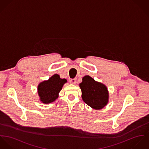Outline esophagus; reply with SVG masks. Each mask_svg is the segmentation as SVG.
Instances as JSON below:
<instances>
[{
    "label": "esophagus",
    "instance_id": "obj_1",
    "mask_svg": "<svg viewBox=\"0 0 149 149\" xmlns=\"http://www.w3.org/2000/svg\"><path fill=\"white\" fill-rule=\"evenodd\" d=\"M70 83L72 84H75L77 82V78H74V79H71L70 81Z\"/></svg>",
    "mask_w": 149,
    "mask_h": 149
}]
</instances>
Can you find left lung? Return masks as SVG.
<instances>
[{
  "instance_id": "obj_1",
  "label": "left lung",
  "mask_w": 149,
  "mask_h": 149,
  "mask_svg": "<svg viewBox=\"0 0 149 149\" xmlns=\"http://www.w3.org/2000/svg\"><path fill=\"white\" fill-rule=\"evenodd\" d=\"M79 86L82 90L83 100L95 110L104 107L108 103L109 94L105 85L97 82L90 76L83 78Z\"/></svg>"
}]
</instances>
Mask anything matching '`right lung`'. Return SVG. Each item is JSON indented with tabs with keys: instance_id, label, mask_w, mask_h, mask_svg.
Returning <instances> with one entry per match:
<instances>
[{
	"instance_id": "1",
	"label": "right lung",
	"mask_w": 149,
	"mask_h": 149,
	"mask_svg": "<svg viewBox=\"0 0 149 149\" xmlns=\"http://www.w3.org/2000/svg\"><path fill=\"white\" fill-rule=\"evenodd\" d=\"M66 79L60 78L57 74L54 75L47 81L40 83L38 87V94L40 100L44 103H50L58 97V93Z\"/></svg>"
}]
</instances>
